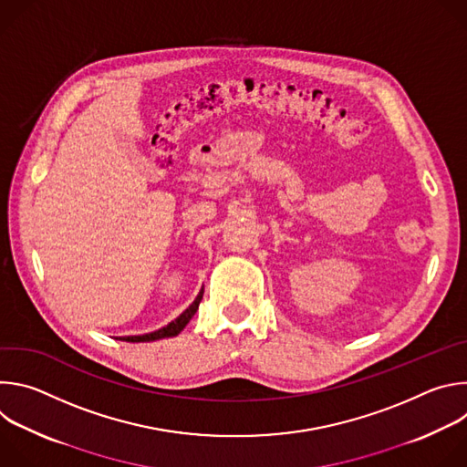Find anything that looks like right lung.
Segmentation results:
<instances>
[{
    "mask_svg": "<svg viewBox=\"0 0 467 467\" xmlns=\"http://www.w3.org/2000/svg\"><path fill=\"white\" fill-rule=\"evenodd\" d=\"M203 299V288L199 290L197 297L193 299V303L181 314L177 316L173 321H170L166 327L159 328V330H153V332H148V335H139V337H121L119 340L123 342H130V344H140V342H155V340H162V338H171V337H177L179 332L188 325V321L193 317V314L197 312L199 308V303H202Z\"/></svg>",
    "mask_w": 467,
    "mask_h": 467,
    "instance_id": "1",
    "label": "right lung"
}]
</instances>
